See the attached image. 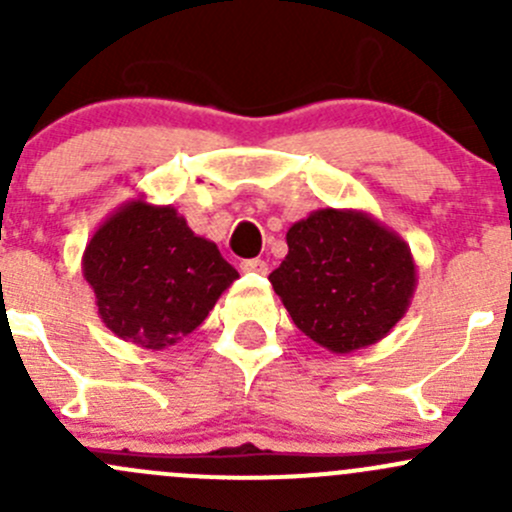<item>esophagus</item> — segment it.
I'll use <instances>...</instances> for the list:
<instances>
[{
	"instance_id": "34e87169",
	"label": "esophagus",
	"mask_w": 512,
	"mask_h": 512,
	"mask_svg": "<svg viewBox=\"0 0 512 512\" xmlns=\"http://www.w3.org/2000/svg\"><path fill=\"white\" fill-rule=\"evenodd\" d=\"M240 270L242 272H257V275H267V262L265 260H242L240 262Z\"/></svg>"
}]
</instances>
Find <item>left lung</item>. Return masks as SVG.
I'll list each match as a JSON object with an SVG mask.
<instances>
[{"instance_id":"1","label":"left lung","mask_w":512,"mask_h":512,"mask_svg":"<svg viewBox=\"0 0 512 512\" xmlns=\"http://www.w3.org/2000/svg\"><path fill=\"white\" fill-rule=\"evenodd\" d=\"M287 247L270 282L299 332L329 352L376 344L414 299L411 247L364 210H314L289 227Z\"/></svg>"}]
</instances>
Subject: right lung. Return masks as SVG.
<instances>
[{
    "mask_svg": "<svg viewBox=\"0 0 512 512\" xmlns=\"http://www.w3.org/2000/svg\"><path fill=\"white\" fill-rule=\"evenodd\" d=\"M81 272L101 322L123 342L170 347L205 322L237 270L173 205L126 200L94 232Z\"/></svg>",
    "mask_w": 512,
    "mask_h": 512,
    "instance_id": "right-lung-1",
    "label": "right lung"
}]
</instances>
